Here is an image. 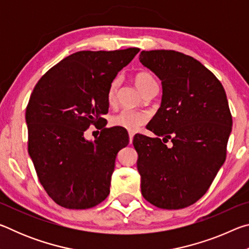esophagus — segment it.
Wrapping results in <instances>:
<instances>
[{"instance_id":"obj_1","label":"esophagus","mask_w":249,"mask_h":249,"mask_svg":"<svg viewBox=\"0 0 249 249\" xmlns=\"http://www.w3.org/2000/svg\"><path fill=\"white\" fill-rule=\"evenodd\" d=\"M128 136H129V144H132L133 138H134V133L133 132H128Z\"/></svg>"}]
</instances>
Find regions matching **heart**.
Masks as SVG:
<instances>
[{
  "label": "heart",
  "mask_w": 249,
  "mask_h": 249,
  "mask_svg": "<svg viewBox=\"0 0 249 249\" xmlns=\"http://www.w3.org/2000/svg\"><path fill=\"white\" fill-rule=\"evenodd\" d=\"M134 82L142 92H144L151 84L156 83L153 74L145 70L138 71V72L134 74ZM117 88H119V81L114 79L109 83L107 92V99L109 105H113L115 103ZM147 120H148V116L144 112L136 111V109L124 108L117 113V114L112 116L111 124L113 126H119V127L132 130L133 132V130H137L142 125H144Z\"/></svg>",
  "instance_id": "heart-1"
}]
</instances>
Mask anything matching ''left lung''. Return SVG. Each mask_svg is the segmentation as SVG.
<instances>
[{"instance_id":"left-lung-1","label":"left lung","mask_w":249,"mask_h":249,"mask_svg":"<svg viewBox=\"0 0 249 249\" xmlns=\"http://www.w3.org/2000/svg\"><path fill=\"white\" fill-rule=\"evenodd\" d=\"M140 60L161 80V105L134 136L142 195L159 209L179 210L201 199L226 159L231 114L215 75L175 50H142ZM170 140L173 144H165Z\"/></svg>"}]
</instances>
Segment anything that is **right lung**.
I'll return each mask as SVG.
<instances>
[{
	"instance_id": "right-lung-1",
	"label": "right lung",
	"mask_w": 249,
	"mask_h": 249,
	"mask_svg": "<svg viewBox=\"0 0 249 249\" xmlns=\"http://www.w3.org/2000/svg\"><path fill=\"white\" fill-rule=\"evenodd\" d=\"M140 52L74 53L50 68L26 107L28 154L45 191L62 208L86 210L107 199L119 151L128 145L121 127L105 128L107 88ZM100 125L89 142L83 134Z\"/></svg>"
}]
</instances>
